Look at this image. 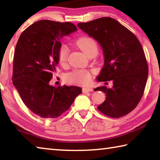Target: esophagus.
<instances>
[{
  "instance_id": "34e87169",
  "label": "esophagus",
  "mask_w": 160,
  "mask_h": 160,
  "mask_svg": "<svg viewBox=\"0 0 160 160\" xmlns=\"http://www.w3.org/2000/svg\"><path fill=\"white\" fill-rule=\"evenodd\" d=\"M93 92V89L92 88H82V92L83 93H88V92Z\"/></svg>"
}]
</instances>
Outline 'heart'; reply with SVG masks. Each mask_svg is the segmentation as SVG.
Masks as SVG:
<instances>
[{"mask_svg": "<svg viewBox=\"0 0 160 160\" xmlns=\"http://www.w3.org/2000/svg\"><path fill=\"white\" fill-rule=\"evenodd\" d=\"M76 45L85 53L89 56L93 51H97V45L93 39L88 37H83L80 38L76 42ZM69 53V48L66 44H62L58 51V59L62 66L66 65L68 61V56ZM92 74L89 70H74L68 73L66 79L68 82L76 85H86L90 82Z\"/></svg>", "mask_w": 160, "mask_h": 160, "instance_id": "heart-1", "label": "heart"}]
</instances>
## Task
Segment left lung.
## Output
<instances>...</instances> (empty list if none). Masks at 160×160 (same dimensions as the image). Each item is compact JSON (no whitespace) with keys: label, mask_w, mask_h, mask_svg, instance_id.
<instances>
[{"label":"left lung","mask_w":160,"mask_h":160,"mask_svg":"<svg viewBox=\"0 0 160 160\" xmlns=\"http://www.w3.org/2000/svg\"><path fill=\"white\" fill-rule=\"evenodd\" d=\"M78 27L102 48L104 66L97 81L113 82L112 88L102 86L94 89L106 94V99L97 109L112 118L128 114L141 99L148 80V66L141 44L131 31L112 18L78 23Z\"/></svg>","instance_id":"8db88e82"}]
</instances>
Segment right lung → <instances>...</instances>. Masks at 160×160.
I'll return each instance as SVG.
<instances>
[{
    "label": "right lung",
    "instance_id": "obj_1",
    "mask_svg": "<svg viewBox=\"0 0 160 160\" xmlns=\"http://www.w3.org/2000/svg\"><path fill=\"white\" fill-rule=\"evenodd\" d=\"M76 31L71 22L43 20L28 27L19 38L12 82L27 107L40 117H58L82 93L79 87L49 84L59 62L60 40Z\"/></svg>",
    "mask_w": 160,
    "mask_h": 160
}]
</instances>
